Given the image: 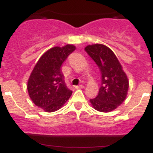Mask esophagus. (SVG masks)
<instances>
[{"label": "esophagus", "mask_w": 153, "mask_h": 153, "mask_svg": "<svg viewBox=\"0 0 153 153\" xmlns=\"http://www.w3.org/2000/svg\"><path fill=\"white\" fill-rule=\"evenodd\" d=\"M74 88L75 89H82L84 88L83 85H79V86H74Z\"/></svg>", "instance_id": "1"}]
</instances>
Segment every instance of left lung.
<instances>
[{"mask_svg": "<svg viewBox=\"0 0 153 153\" xmlns=\"http://www.w3.org/2000/svg\"><path fill=\"white\" fill-rule=\"evenodd\" d=\"M85 51L98 65L102 81L97 97L90 99L98 111L108 113L117 109L125 101L128 89V78L111 49L103 44H92Z\"/></svg>", "mask_w": 153, "mask_h": 153, "instance_id": "1", "label": "left lung"}]
</instances>
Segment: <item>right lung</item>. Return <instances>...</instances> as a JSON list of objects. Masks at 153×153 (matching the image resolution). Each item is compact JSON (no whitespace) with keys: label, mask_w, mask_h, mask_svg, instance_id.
I'll return each instance as SVG.
<instances>
[{"label":"right lung","mask_w":153,"mask_h":153,"mask_svg":"<svg viewBox=\"0 0 153 153\" xmlns=\"http://www.w3.org/2000/svg\"><path fill=\"white\" fill-rule=\"evenodd\" d=\"M75 50L71 44L49 49L32 70L27 81L30 98L36 106L44 111H56L69 99L72 91L67 88L61 67L70 54Z\"/></svg>","instance_id":"add662e5"}]
</instances>
